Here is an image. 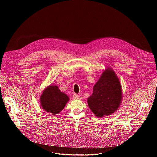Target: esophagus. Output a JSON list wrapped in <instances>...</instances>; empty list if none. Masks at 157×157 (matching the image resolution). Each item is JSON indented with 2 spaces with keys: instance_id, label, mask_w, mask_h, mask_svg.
<instances>
[{
  "instance_id": "1",
  "label": "esophagus",
  "mask_w": 157,
  "mask_h": 157,
  "mask_svg": "<svg viewBox=\"0 0 157 157\" xmlns=\"http://www.w3.org/2000/svg\"><path fill=\"white\" fill-rule=\"evenodd\" d=\"M73 98L74 99H81V97H80L79 95H78L77 94H73Z\"/></svg>"
}]
</instances>
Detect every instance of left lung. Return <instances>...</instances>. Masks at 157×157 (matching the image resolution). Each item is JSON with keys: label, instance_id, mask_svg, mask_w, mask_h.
<instances>
[{"label": "left lung", "instance_id": "8db88e82", "mask_svg": "<svg viewBox=\"0 0 157 157\" xmlns=\"http://www.w3.org/2000/svg\"><path fill=\"white\" fill-rule=\"evenodd\" d=\"M122 99L120 81L115 71L108 67L102 73L87 98V104L98 117L113 114L119 108Z\"/></svg>", "mask_w": 157, "mask_h": 157}]
</instances>
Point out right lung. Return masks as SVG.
I'll use <instances>...</instances> for the list:
<instances>
[{
	"instance_id": "right-lung-1",
	"label": "right lung",
	"mask_w": 157,
	"mask_h": 157,
	"mask_svg": "<svg viewBox=\"0 0 157 157\" xmlns=\"http://www.w3.org/2000/svg\"><path fill=\"white\" fill-rule=\"evenodd\" d=\"M69 100V97L61 92L58 86L53 84L44 89L40 97L41 108L53 116L59 114Z\"/></svg>"
}]
</instances>
